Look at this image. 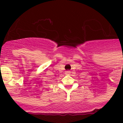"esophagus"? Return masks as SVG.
I'll use <instances>...</instances> for the list:
<instances>
[{
	"label": "esophagus",
	"instance_id": "obj_1",
	"mask_svg": "<svg viewBox=\"0 0 123 123\" xmlns=\"http://www.w3.org/2000/svg\"><path fill=\"white\" fill-rule=\"evenodd\" d=\"M65 74H66V75H70V74H71V71H66L65 72Z\"/></svg>",
	"mask_w": 123,
	"mask_h": 123
}]
</instances>
